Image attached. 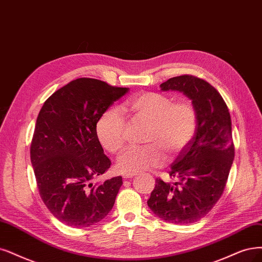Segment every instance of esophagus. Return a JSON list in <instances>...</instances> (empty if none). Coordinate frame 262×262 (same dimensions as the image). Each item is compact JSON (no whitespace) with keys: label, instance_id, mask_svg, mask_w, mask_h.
I'll use <instances>...</instances> for the list:
<instances>
[{"label":"esophagus","instance_id":"34e87169","mask_svg":"<svg viewBox=\"0 0 262 262\" xmlns=\"http://www.w3.org/2000/svg\"><path fill=\"white\" fill-rule=\"evenodd\" d=\"M135 175H136V173H123L122 177L124 179H129V178H133Z\"/></svg>","mask_w":262,"mask_h":262}]
</instances>
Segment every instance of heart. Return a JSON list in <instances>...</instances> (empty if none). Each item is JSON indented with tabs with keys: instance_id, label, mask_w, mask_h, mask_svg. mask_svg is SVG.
Returning <instances> with one entry per match:
<instances>
[{
	"instance_id": "1",
	"label": "heart",
	"mask_w": 262,
	"mask_h": 262,
	"mask_svg": "<svg viewBox=\"0 0 262 262\" xmlns=\"http://www.w3.org/2000/svg\"><path fill=\"white\" fill-rule=\"evenodd\" d=\"M122 110L149 124L144 142L148 146L127 148L118 158L116 166L125 173H136L160 167L166 160L185 150L198 128L195 108L188 100L175 101L160 93H141L122 104ZM96 135L101 146L111 153L119 152L126 141V123L121 112L105 110L96 124Z\"/></svg>"
}]
</instances>
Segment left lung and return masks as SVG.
I'll use <instances>...</instances> for the list:
<instances>
[{"label": "left lung", "instance_id": "left-lung-1", "mask_svg": "<svg viewBox=\"0 0 262 262\" xmlns=\"http://www.w3.org/2000/svg\"><path fill=\"white\" fill-rule=\"evenodd\" d=\"M160 87L188 97L198 114V128L171 164L169 176L177 181L157 179L148 206L166 222L190 225L208 214L226 188L234 160L231 116L218 91L200 77L175 76Z\"/></svg>", "mask_w": 262, "mask_h": 262}]
</instances>
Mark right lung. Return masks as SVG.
Here are the masks:
<instances>
[{
    "mask_svg": "<svg viewBox=\"0 0 262 262\" xmlns=\"http://www.w3.org/2000/svg\"><path fill=\"white\" fill-rule=\"evenodd\" d=\"M128 89L80 77L56 91L37 115L30 158L42 201L62 224L86 228L112 209L122 177L91 182L111 161L96 135L100 115Z\"/></svg>",
    "mask_w": 262,
    "mask_h": 262,
    "instance_id": "right-lung-1",
    "label": "right lung"
}]
</instances>
